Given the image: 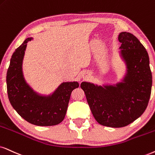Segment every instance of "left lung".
Here are the masks:
<instances>
[{
    "mask_svg": "<svg viewBox=\"0 0 155 155\" xmlns=\"http://www.w3.org/2000/svg\"><path fill=\"white\" fill-rule=\"evenodd\" d=\"M118 39L121 43L120 56L125 64L121 81L102 86L87 81L81 84L97 122L114 128L127 126L144 113L152 84L150 58L144 46L128 32H121Z\"/></svg>",
    "mask_w": 155,
    "mask_h": 155,
    "instance_id": "1",
    "label": "left lung"
}]
</instances>
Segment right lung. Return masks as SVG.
Here are the masks:
<instances>
[{"mask_svg": "<svg viewBox=\"0 0 155 155\" xmlns=\"http://www.w3.org/2000/svg\"><path fill=\"white\" fill-rule=\"evenodd\" d=\"M27 38L16 48L11 58L7 71V92L10 103L20 116L37 126H54L64 120L71 91L79 87L77 81L63 82L48 95L39 94L25 81L23 73V61Z\"/></svg>", "mask_w": 155, "mask_h": 155, "instance_id": "right-lung-1", "label": "right lung"}]
</instances>
